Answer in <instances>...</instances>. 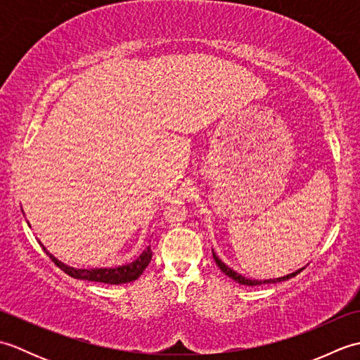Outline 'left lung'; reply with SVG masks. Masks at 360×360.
Returning a JSON list of instances; mask_svg holds the SVG:
<instances>
[{"mask_svg": "<svg viewBox=\"0 0 360 360\" xmlns=\"http://www.w3.org/2000/svg\"><path fill=\"white\" fill-rule=\"evenodd\" d=\"M212 254H213V259H215L217 266L227 275V277H231L233 281L240 283V285H246V286H257V285H264V283H280V281H286V280H289V278L295 277L297 274H300V272L304 269V267H302V269H297L295 272L288 274V275H285V277H280V278H271V280H250V278L243 277V275H240L238 272H235L233 269H231V267L226 266V264H224L223 262H221V259L217 257V254H215V252H213V249H212Z\"/></svg>", "mask_w": 360, "mask_h": 360, "instance_id": "8db88e82", "label": "left lung"}]
</instances>
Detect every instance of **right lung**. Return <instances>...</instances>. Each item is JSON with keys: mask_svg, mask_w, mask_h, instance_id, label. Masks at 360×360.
<instances>
[{"mask_svg": "<svg viewBox=\"0 0 360 360\" xmlns=\"http://www.w3.org/2000/svg\"><path fill=\"white\" fill-rule=\"evenodd\" d=\"M43 250L49 255L52 262L56 263L65 274L70 275V277L79 278V280H88V281L108 283V285H124V283L137 280L145 271V267H147L148 263L151 262V255H153V252L148 246L139 257L134 259V262L128 264H122L116 267H94V269H75V267L62 263L52 254H49L44 246H43Z\"/></svg>", "mask_w": 360, "mask_h": 360, "instance_id": "right-lung-1", "label": "right lung"}]
</instances>
